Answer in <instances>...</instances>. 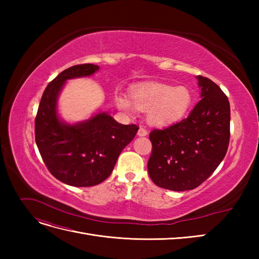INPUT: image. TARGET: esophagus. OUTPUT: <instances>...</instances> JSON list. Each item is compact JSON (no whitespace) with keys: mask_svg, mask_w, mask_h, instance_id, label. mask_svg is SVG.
<instances>
[{"mask_svg":"<svg viewBox=\"0 0 259 259\" xmlns=\"http://www.w3.org/2000/svg\"><path fill=\"white\" fill-rule=\"evenodd\" d=\"M147 134H148V132H147V130H146V128H144V127H140V128L138 130V133H137V135H138V136L143 137V136H146Z\"/></svg>","mask_w":259,"mask_h":259,"instance_id":"34e87169","label":"esophagus"}]
</instances>
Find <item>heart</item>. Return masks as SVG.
<instances>
[{"instance_id":"b5f03b06","label":"heart","mask_w":259,"mask_h":259,"mask_svg":"<svg viewBox=\"0 0 259 259\" xmlns=\"http://www.w3.org/2000/svg\"><path fill=\"white\" fill-rule=\"evenodd\" d=\"M131 97L132 100L126 95L116 94V107L127 114L148 111V123L158 127L169 126L184 119L193 101L192 92L187 86L173 88L159 82L136 85L131 91Z\"/></svg>"}]
</instances>
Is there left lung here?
<instances>
[{
  "mask_svg": "<svg viewBox=\"0 0 259 259\" xmlns=\"http://www.w3.org/2000/svg\"><path fill=\"white\" fill-rule=\"evenodd\" d=\"M201 100L190 115L165 130H153L148 171L152 182L173 191L192 190L224 160L230 138L229 100L218 85L198 75Z\"/></svg>",
  "mask_w": 259,
  "mask_h": 259,
  "instance_id": "8db88e82",
  "label": "left lung"
}]
</instances>
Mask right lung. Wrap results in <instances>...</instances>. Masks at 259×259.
Returning <instances> with one entry per match:
<instances>
[{
	"label": "right lung",
	"mask_w": 259,
	"mask_h": 259,
	"mask_svg": "<svg viewBox=\"0 0 259 259\" xmlns=\"http://www.w3.org/2000/svg\"><path fill=\"white\" fill-rule=\"evenodd\" d=\"M92 64L64 70L45 89L35 117V143L52 175L73 187L103 183L112 173L123 149L134 139L137 125H123L99 109L88 120L69 123L58 111V97L68 80L91 76Z\"/></svg>",
	"instance_id": "1"
}]
</instances>
